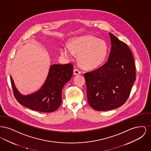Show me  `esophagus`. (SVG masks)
<instances>
[{
    "instance_id": "obj_1",
    "label": "esophagus",
    "mask_w": 151,
    "mask_h": 151,
    "mask_svg": "<svg viewBox=\"0 0 151 151\" xmlns=\"http://www.w3.org/2000/svg\"><path fill=\"white\" fill-rule=\"evenodd\" d=\"M81 73V71L79 70L78 69H75L74 70H73V74L75 75H79V74H80Z\"/></svg>"
}]
</instances>
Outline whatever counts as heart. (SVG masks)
Returning a JSON list of instances; mask_svg holds the SVG:
<instances>
[{
	"label": "heart",
	"mask_w": 151,
	"mask_h": 151,
	"mask_svg": "<svg viewBox=\"0 0 151 151\" xmlns=\"http://www.w3.org/2000/svg\"><path fill=\"white\" fill-rule=\"evenodd\" d=\"M60 51L65 57H70L72 52L77 54L79 64L85 68L92 69L104 62L108 47L104 41L92 35H87L73 39L70 46H62Z\"/></svg>",
	"instance_id": "1"
}]
</instances>
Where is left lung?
<instances>
[{"instance_id":"left-lung-1","label":"left lung","mask_w":151,"mask_h":151,"mask_svg":"<svg viewBox=\"0 0 151 151\" xmlns=\"http://www.w3.org/2000/svg\"><path fill=\"white\" fill-rule=\"evenodd\" d=\"M109 34L111 47L108 61L98 69L84 73L88 103L97 111L123 105L136 79L134 59L129 46Z\"/></svg>"}]
</instances>
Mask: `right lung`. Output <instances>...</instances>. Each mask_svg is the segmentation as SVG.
Returning <instances> with one entry per match:
<instances>
[{
	"label": "right lung",
	"instance_id": "obj_1",
	"mask_svg": "<svg viewBox=\"0 0 151 151\" xmlns=\"http://www.w3.org/2000/svg\"><path fill=\"white\" fill-rule=\"evenodd\" d=\"M72 64L51 65L42 86L35 93L24 96L14 86L11 76L10 80L14 97L22 105L42 113L55 111L62 102V91L73 75Z\"/></svg>",
	"mask_w": 151,
	"mask_h": 151
}]
</instances>
